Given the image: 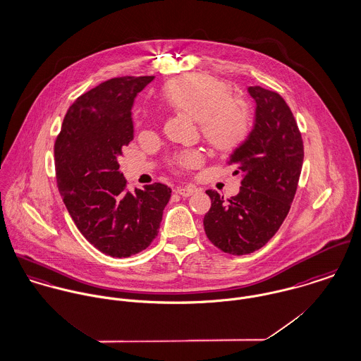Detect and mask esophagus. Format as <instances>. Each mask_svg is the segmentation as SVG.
<instances>
[{"instance_id": "1", "label": "esophagus", "mask_w": 361, "mask_h": 361, "mask_svg": "<svg viewBox=\"0 0 361 361\" xmlns=\"http://www.w3.org/2000/svg\"><path fill=\"white\" fill-rule=\"evenodd\" d=\"M197 192V188L195 187H192V185H185V187H180V188H177V194H180L181 197H184V198H187V197H191V195H194Z\"/></svg>"}]
</instances>
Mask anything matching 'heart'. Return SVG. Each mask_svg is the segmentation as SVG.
I'll return each instance as SVG.
<instances>
[{
  "instance_id": "heart-1",
  "label": "heart",
  "mask_w": 361,
  "mask_h": 361,
  "mask_svg": "<svg viewBox=\"0 0 361 361\" xmlns=\"http://www.w3.org/2000/svg\"><path fill=\"white\" fill-rule=\"evenodd\" d=\"M166 102L200 123L204 140L216 149L228 151L240 145L249 134L252 112L249 105L230 97V88L212 76L195 75L183 80L169 82L163 88ZM200 151L180 152L174 163L183 169L200 166Z\"/></svg>"
}]
</instances>
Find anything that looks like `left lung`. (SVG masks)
I'll list each match as a JSON object with an SVG mask.
<instances>
[{
  "label": "left lung",
  "instance_id": "obj_1",
  "mask_svg": "<svg viewBox=\"0 0 361 361\" xmlns=\"http://www.w3.org/2000/svg\"><path fill=\"white\" fill-rule=\"evenodd\" d=\"M247 92L256 104L255 124L228 157V164L242 173L240 192L226 200L206 191L212 206L203 219L204 233L230 255L252 253L274 237L290 209L305 155L296 121L280 94L260 85Z\"/></svg>",
  "mask_w": 361,
  "mask_h": 361
}]
</instances>
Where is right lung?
Instances as JSON below:
<instances>
[{"instance_id":"add662e5","label":"right lung","mask_w":361,"mask_h":361,"mask_svg":"<svg viewBox=\"0 0 361 361\" xmlns=\"http://www.w3.org/2000/svg\"><path fill=\"white\" fill-rule=\"evenodd\" d=\"M154 76L104 81L66 112L55 141L58 190L79 231L98 250L128 257L157 238L171 190L155 183L127 190L118 159L134 138L131 108Z\"/></svg>"}]
</instances>
